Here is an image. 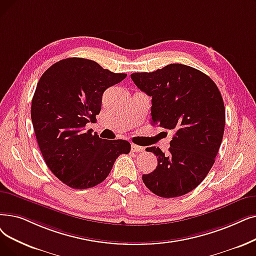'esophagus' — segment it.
<instances>
[{
    "label": "esophagus",
    "instance_id": "esophagus-1",
    "mask_svg": "<svg viewBox=\"0 0 256 256\" xmlns=\"http://www.w3.org/2000/svg\"><path fill=\"white\" fill-rule=\"evenodd\" d=\"M132 150L136 152H144V148L137 146V144H132Z\"/></svg>",
    "mask_w": 256,
    "mask_h": 256
}]
</instances>
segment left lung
I'll use <instances>...</instances> for the list:
<instances>
[{"mask_svg":"<svg viewBox=\"0 0 256 256\" xmlns=\"http://www.w3.org/2000/svg\"><path fill=\"white\" fill-rule=\"evenodd\" d=\"M130 78L152 97V124L174 130L168 154L159 148L154 172L142 176L148 190L162 198L194 190L212 168L225 128V106L214 82L203 72L170 64Z\"/></svg>","mask_w":256,"mask_h":256,"instance_id":"1","label":"left lung"}]
</instances>
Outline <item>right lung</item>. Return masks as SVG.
<instances>
[{"instance_id":"add662e5","label":"right lung","mask_w":256,"mask_h":256,"mask_svg":"<svg viewBox=\"0 0 256 256\" xmlns=\"http://www.w3.org/2000/svg\"><path fill=\"white\" fill-rule=\"evenodd\" d=\"M126 77L94 60L71 58L52 64L40 78L31 104V120L42 158L54 176L75 190L106 180L126 140H106L84 130L102 110V94Z\"/></svg>"}]
</instances>
